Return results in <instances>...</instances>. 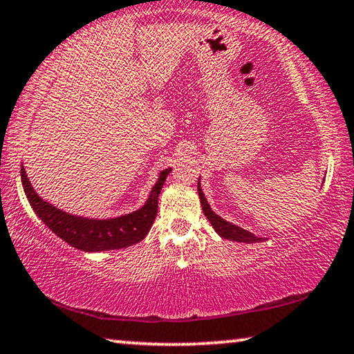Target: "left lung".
<instances>
[{"mask_svg":"<svg viewBox=\"0 0 354 354\" xmlns=\"http://www.w3.org/2000/svg\"><path fill=\"white\" fill-rule=\"evenodd\" d=\"M198 195H200V201H201V207H203V212L209 220V223L212 225V227L215 230V232L220 237L227 239V241H234V242H243V243H256V242H263L266 239L259 237L253 234V232H250L247 230H243V227L237 226L234 223H230V221H226L225 218H221L218 214H215L212 211L211 205H209L205 194H203V189H201V184L198 181Z\"/></svg>","mask_w":354,"mask_h":354,"instance_id":"obj_1","label":"left lung"}]
</instances>
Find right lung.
I'll return each mask as SVG.
<instances>
[{
  "label": "right lung",
  "instance_id": "right-lung-1",
  "mask_svg": "<svg viewBox=\"0 0 354 354\" xmlns=\"http://www.w3.org/2000/svg\"><path fill=\"white\" fill-rule=\"evenodd\" d=\"M170 171L171 169H165L159 173L158 181L149 192L145 205L137 211L112 218L82 217L51 205L34 190L23 165L21 184L32 211L57 237L84 253H98V251L127 248L145 239L158 215L159 194Z\"/></svg>",
  "mask_w": 354,
  "mask_h": 354
}]
</instances>
